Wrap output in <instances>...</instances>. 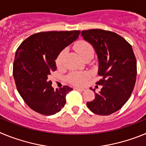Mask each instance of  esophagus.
<instances>
[{"label":"esophagus","instance_id":"34e87169","mask_svg":"<svg viewBox=\"0 0 146 146\" xmlns=\"http://www.w3.org/2000/svg\"><path fill=\"white\" fill-rule=\"evenodd\" d=\"M74 89H75V90H78V91H85V89H84V88H81L75 87V88H74Z\"/></svg>","mask_w":146,"mask_h":146}]
</instances>
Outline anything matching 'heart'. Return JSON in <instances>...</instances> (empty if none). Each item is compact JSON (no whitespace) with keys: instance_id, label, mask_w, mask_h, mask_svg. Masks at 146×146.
Masks as SVG:
<instances>
[{"instance_id":"b5f03b06","label":"heart","mask_w":146,"mask_h":146,"mask_svg":"<svg viewBox=\"0 0 146 146\" xmlns=\"http://www.w3.org/2000/svg\"><path fill=\"white\" fill-rule=\"evenodd\" d=\"M75 49L82 58L90 52H94V49H93L92 46L86 41H80L77 42L75 46ZM65 54L66 51L64 50L59 54L58 57L56 60V64L58 67L62 66L64 64ZM88 76L87 72H74L69 74L68 77V81L75 86H82L85 84V82L88 80Z\"/></svg>"}]
</instances>
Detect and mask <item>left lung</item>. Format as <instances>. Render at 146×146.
Returning <instances> with one entry per match:
<instances>
[{"label": "left lung", "mask_w": 146, "mask_h": 146, "mask_svg": "<svg viewBox=\"0 0 146 146\" xmlns=\"http://www.w3.org/2000/svg\"><path fill=\"white\" fill-rule=\"evenodd\" d=\"M81 36L94 48L99 61L96 84L102 86L95 99L87 102L91 112L108 115L118 111L128 101L136 82L137 61L132 47L114 32L102 29L82 31Z\"/></svg>", "instance_id": "1"}]
</instances>
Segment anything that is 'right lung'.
<instances>
[{
  "label": "right lung",
  "instance_id": "add662e5",
  "mask_svg": "<svg viewBox=\"0 0 146 146\" xmlns=\"http://www.w3.org/2000/svg\"><path fill=\"white\" fill-rule=\"evenodd\" d=\"M80 31L40 32L23 41L15 54L13 76L20 96L34 111L52 115L60 111L72 90L65 86L54 90L48 80L57 69L55 60L64 48L77 40Z\"/></svg>",
  "mask_w": 146,
  "mask_h": 146
}]
</instances>
